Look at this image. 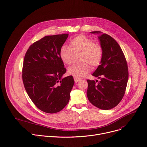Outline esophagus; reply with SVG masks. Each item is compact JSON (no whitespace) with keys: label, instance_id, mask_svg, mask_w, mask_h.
<instances>
[{"label":"esophagus","instance_id":"1","mask_svg":"<svg viewBox=\"0 0 147 147\" xmlns=\"http://www.w3.org/2000/svg\"><path fill=\"white\" fill-rule=\"evenodd\" d=\"M74 82H75V83H77L78 81H80V78L76 77H74Z\"/></svg>","mask_w":147,"mask_h":147}]
</instances>
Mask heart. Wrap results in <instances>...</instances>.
<instances>
[{
  "label": "heart",
  "instance_id": "obj_1",
  "mask_svg": "<svg viewBox=\"0 0 147 147\" xmlns=\"http://www.w3.org/2000/svg\"><path fill=\"white\" fill-rule=\"evenodd\" d=\"M74 54L81 53L80 60L82 62L74 64L68 68V73L76 77H82L93 67L98 66L102 57V48L97 42L86 36L80 35L71 40L69 47L63 46L60 50V57L65 65L72 63Z\"/></svg>",
  "mask_w": 147,
  "mask_h": 147
}]
</instances>
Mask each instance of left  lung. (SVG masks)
Instances as JSON below:
<instances>
[{
	"instance_id": "left-lung-1",
	"label": "left lung",
	"mask_w": 147,
	"mask_h": 147,
	"mask_svg": "<svg viewBox=\"0 0 147 147\" xmlns=\"http://www.w3.org/2000/svg\"><path fill=\"white\" fill-rule=\"evenodd\" d=\"M98 35L102 48L100 65L92 76L100 78L87 80V96L89 101L97 108L107 110L117 105L125 94L128 79V65L122 49L115 40L101 32H91Z\"/></svg>"
}]
</instances>
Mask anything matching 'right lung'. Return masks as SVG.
<instances>
[{"mask_svg":"<svg viewBox=\"0 0 147 147\" xmlns=\"http://www.w3.org/2000/svg\"><path fill=\"white\" fill-rule=\"evenodd\" d=\"M69 34L46 36L34 42L26 53L22 79L25 90L37 107L53 114L62 110L70 100L74 84L66 72L60 50Z\"/></svg>","mask_w":147,"mask_h":147,"instance_id":"right-lung-1","label":"right lung"}]
</instances>
